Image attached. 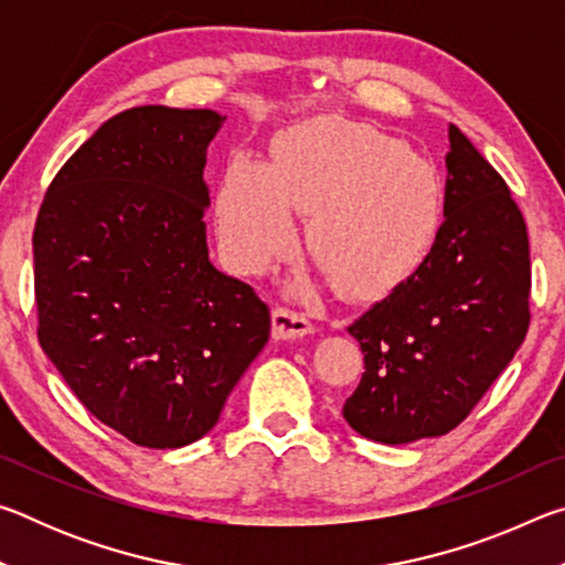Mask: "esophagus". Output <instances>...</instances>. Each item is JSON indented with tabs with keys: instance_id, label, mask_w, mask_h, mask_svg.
<instances>
[{
	"instance_id": "esophagus-1",
	"label": "esophagus",
	"mask_w": 565,
	"mask_h": 565,
	"mask_svg": "<svg viewBox=\"0 0 565 565\" xmlns=\"http://www.w3.org/2000/svg\"><path fill=\"white\" fill-rule=\"evenodd\" d=\"M313 331V323L303 317L299 311L286 309V306H276L271 313V337L276 341H294L301 339L306 333Z\"/></svg>"
}]
</instances>
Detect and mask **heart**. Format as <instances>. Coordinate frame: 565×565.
<instances>
[{
    "label": "heart",
    "mask_w": 565,
    "mask_h": 565,
    "mask_svg": "<svg viewBox=\"0 0 565 565\" xmlns=\"http://www.w3.org/2000/svg\"><path fill=\"white\" fill-rule=\"evenodd\" d=\"M294 212L311 214L309 246L339 289L381 299L428 259L444 224V181L426 157L376 127L319 119L276 141L274 164L238 157L216 196V232L238 274H262L296 244Z\"/></svg>",
    "instance_id": "heart-1"
}]
</instances>
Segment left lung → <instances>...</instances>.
<instances>
[{
    "label": "left lung",
    "instance_id": "left-lung-1",
    "mask_svg": "<svg viewBox=\"0 0 565 565\" xmlns=\"http://www.w3.org/2000/svg\"><path fill=\"white\" fill-rule=\"evenodd\" d=\"M444 224L420 269L349 327L363 376L343 404L381 444L444 436L509 366L531 321L529 232L503 177L448 127Z\"/></svg>",
    "mask_w": 565,
    "mask_h": 565
}]
</instances>
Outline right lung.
I'll use <instances>...</instances> for the list:
<instances>
[{"label":"right lung","instance_id":"add662e5","mask_svg":"<svg viewBox=\"0 0 565 565\" xmlns=\"http://www.w3.org/2000/svg\"><path fill=\"white\" fill-rule=\"evenodd\" d=\"M224 119L161 104L117 114L56 171L34 224L42 349L137 446L212 431L269 341V306L209 262L204 167Z\"/></svg>","mask_w":565,"mask_h":565}]
</instances>
